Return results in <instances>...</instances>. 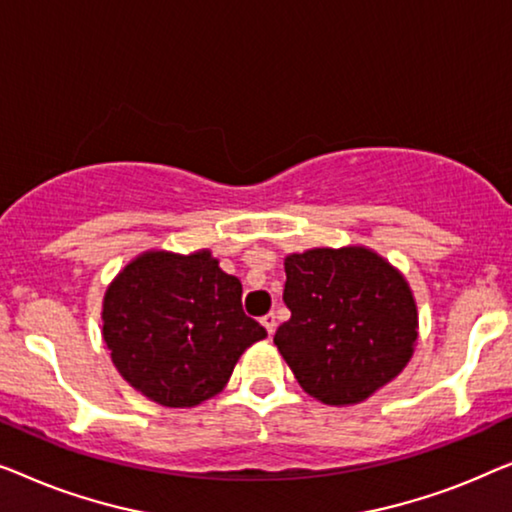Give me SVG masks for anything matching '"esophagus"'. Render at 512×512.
<instances>
[{
	"instance_id": "esophagus-1",
	"label": "esophagus",
	"mask_w": 512,
	"mask_h": 512,
	"mask_svg": "<svg viewBox=\"0 0 512 512\" xmlns=\"http://www.w3.org/2000/svg\"><path fill=\"white\" fill-rule=\"evenodd\" d=\"M259 322H262L264 329L269 331V334H273V331H276V315H273V313H266Z\"/></svg>"
}]
</instances>
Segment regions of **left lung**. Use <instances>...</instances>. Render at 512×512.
<instances>
[{
	"label": "left lung",
	"mask_w": 512,
	"mask_h": 512,
	"mask_svg": "<svg viewBox=\"0 0 512 512\" xmlns=\"http://www.w3.org/2000/svg\"><path fill=\"white\" fill-rule=\"evenodd\" d=\"M292 318L273 343L301 390L327 406H355L406 369L417 304L403 273L366 246L311 248L285 257Z\"/></svg>",
	"instance_id": "obj_1"
}]
</instances>
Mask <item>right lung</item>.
<instances>
[{"label":"right lung","instance_id":"1","mask_svg":"<svg viewBox=\"0 0 512 512\" xmlns=\"http://www.w3.org/2000/svg\"><path fill=\"white\" fill-rule=\"evenodd\" d=\"M241 280L211 250H146L104 292L102 336L115 369L164 408L225 390L239 357L266 338L241 306Z\"/></svg>","mask_w":512,"mask_h":512}]
</instances>
